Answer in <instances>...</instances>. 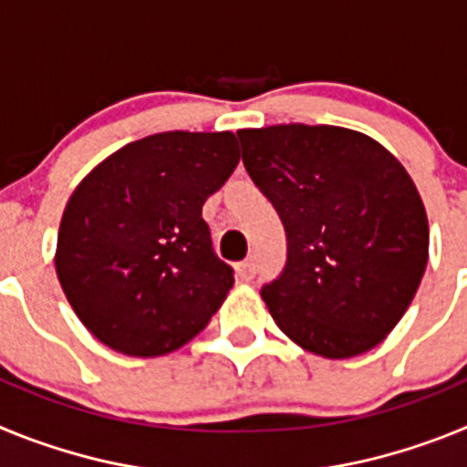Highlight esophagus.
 <instances>
[{
  "label": "esophagus",
  "instance_id": "1",
  "mask_svg": "<svg viewBox=\"0 0 467 467\" xmlns=\"http://www.w3.org/2000/svg\"><path fill=\"white\" fill-rule=\"evenodd\" d=\"M236 271H238V278L241 280H253L254 271H257V266H254V259H245V262H241L236 266Z\"/></svg>",
  "mask_w": 467,
  "mask_h": 467
}]
</instances>
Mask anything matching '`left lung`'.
<instances>
[{"instance_id": "obj_1", "label": "left lung", "mask_w": 467, "mask_h": 467, "mask_svg": "<svg viewBox=\"0 0 467 467\" xmlns=\"http://www.w3.org/2000/svg\"><path fill=\"white\" fill-rule=\"evenodd\" d=\"M243 163L287 234V264L262 287L296 346L356 358L410 308L428 264V214L414 180L369 135L280 123L238 130Z\"/></svg>"}]
</instances>
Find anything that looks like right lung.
<instances>
[{"instance_id": "1", "label": "right lung", "mask_w": 467, "mask_h": 467, "mask_svg": "<svg viewBox=\"0 0 467 467\" xmlns=\"http://www.w3.org/2000/svg\"><path fill=\"white\" fill-rule=\"evenodd\" d=\"M241 161L236 135L171 130L126 144L77 184L56 274L95 339L133 358L192 341L234 287L203 203Z\"/></svg>"}]
</instances>
